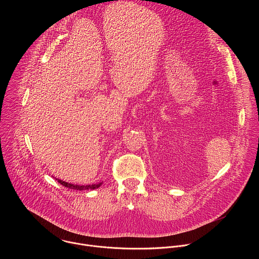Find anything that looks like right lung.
Returning <instances> with one entry per match:
<instances>
[{
    "label": "right lung",
    "instance_id": "add662e5",
    "mask_svg": "<svg viewBox=\"0 0 259 259\" xmlns=\"http://www.w3.org/2000/svg\"><path fill=\"white\" fill-rule=\"evenodd\" d=\"M56 180L62 184L63 187L65 188H68V189H71V190H77V191H84V190H95V189H98L102 182H98V183H94V184H88V186H80V184H73V183H68L66 181H63L61 179H57Z\"/></svg>",
    "mask_w": 259,
    "mask_h": 259
}]
</instances>
